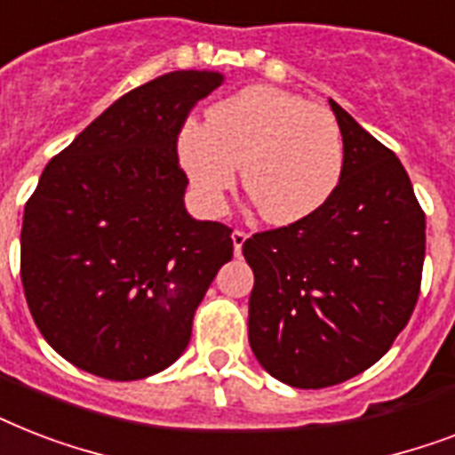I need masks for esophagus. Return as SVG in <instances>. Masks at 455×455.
<instances>
[{
    "label": "esophagus",
    "instance_id": "1",
    "mask_svg": "<svg viewBox=\"0 0 455 455\" xmlns=\"http://www.w3.org/2000/svg\"><path fill=\"white\" fill-rule=\"evenodd\" d=\"M231 238H234V250H235V255H241L243 243L248 241V231H243V228H235L234 234H231Z\"/></svg>",
    "mask_w": 455,
    "mask_h": 455
}]
</instances>
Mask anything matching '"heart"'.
<instances>
[{
    "instance_id": "1",
    "label": "heart",
    "mask_w": 455,
    "mask_h": 455,
    "mask_svg": "<svg viewBox=\"0 0 455 455\" xmlns=\"http://www.w3.org/2000/svg\"><path fill=\"white\" fill-rule=\"evenodd\" d=\"M179 153L198 198L220 210L243 167V188L269 224H292L328 203L342 177V134L331 110L271 87H250L186 123Z\"/></svg>"
}]
</instances>
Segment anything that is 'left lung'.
Listing matches in <instances>:
<instances>
[{"mask_svg":"<svg viewBox=\"0 0 455 455\" xmlns=\"http://www.w3.org/2000/svg\"><path fill=\"white\" fill-rule=\"evenodd\" d=\"M342 177L321 210L252 234L248 338L276 380L332 387L385 356L420 295L425 212L399 157L335 101Z\"/></svg>","mask_w":455,"mask_h":455,"instance_id":"1","label":"left lung"}]
</instances>
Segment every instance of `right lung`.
I'll list each match as a JSON object with an SVG mask.
<instances>
[{"label": "right lung", "instance_id": "1", "mask_svg": "<svg viewBox=\"0 0 455 455\" xmlns=\"http://www.w3.org/2000/svg\"><path fill=\"white\" fill-rule=\"evenodd\" d=\"M220 84L177 70L132 89L52 157L25 203V299L46 342L87 373L141 380L172 366L234 257L227 224L186 212L177 156L188 113Z\"/></svg>", "mask_w": 455, "mask_h": 455}]
</instances>
